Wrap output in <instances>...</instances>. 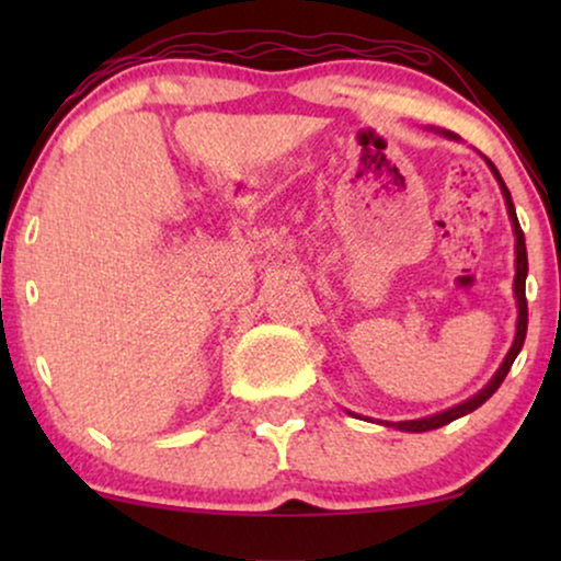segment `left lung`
<instances>
[{
	"label": "left lung",
	"mask_w": 561,
	"mask_h": 561,
	"mask_svg": "<svg viewBox=\"0 0 561 561\" xmlns=\"http://www.w3.org/2000/svg\"><path fill=\"white\" fill-rule=\"evenodd\" d=\"M444 137H449V140H457V135L451 133H442ZM490 171H493L495 181L501 183V191H503V198H505V206H508V217H511V225H513V234H516V278H513V290H516V304H518V324H516V340H513L508 355H505L503 365L497 367V373L490 378V382L485 388L480 390V393H474L472 398H467L465 403L455 405V409H447L442 413H434V416H426V419H416V421H396V424H388V426H396L401 428V432H432V428H439V426H447L451 421L465 416V413H472L474 409H480L482 403L488 401L490 396L495 393L497 388H501V382L505 380V375H508L513 359L518 357L520 347H524V340H526V327H528V306H526V275H528V257H526V240H524V232H520V225H518V217H516V206L511 202V191L505 186L501 173H497V168L490 163Z\"/></svg>",
	"instance_id": "8db88e82"
}]
</instances>
